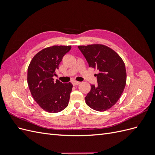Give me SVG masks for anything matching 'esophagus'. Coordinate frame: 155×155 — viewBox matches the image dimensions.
<instances>
[{
    "label": "esophagus",
    "mask_w": 155,
    "mask_h": 155,
    "mask_svg": "<svg viewBox=\"0 0 155 155\" xmlns=\"http://www.w3.org/2000/svg\"><path fill=\"white\" fill-rule=\"evenodd\" d=\"M72 84H73V85H74V86H76V85H79V84H80V82L76 81H73V82H72Z\"/></svg>",
    "instance_id": "34e87169"
}]
</instances>
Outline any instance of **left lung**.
<instances>
[{"mask_svg":"<svg viewBox=\"0 0 155 155\" xmlns=\"http://www.w3.org/2000/svg\"><path fill=\"white\" fill-rule=\"evenodd\" d=\"M89 67L97 69V85H92L85 97L87 105L97 111L109 109L118 101L126 85L123 59L114 50L100 44L78 46Z\"/></svg>","mask_w":155,"mask_h":155,"instance_id":"obj_1","label":"left lung"}]
</instances>
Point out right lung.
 Here are the masks:
<instances>
[{
	"label": "right lung",
	"mask_w": 155,
	"mask_h": 155,
	"mask_svg": "<svg viewBox=\"0 0 155 155\" xmlns=\"http://www.w3.org/2000/svg\"><path fill=\"white\" fill-rule=\"evenodd\" d=\"M71 46L55 45L45 48L34 55L28 68L27 82L31 94L44 110L56 113L64 110L69 102L71 83L54 81L55 71Z\"/></svg>",
	"instance_id": "obj_1"
}]
</instances>
